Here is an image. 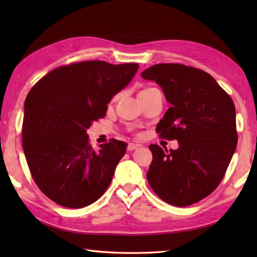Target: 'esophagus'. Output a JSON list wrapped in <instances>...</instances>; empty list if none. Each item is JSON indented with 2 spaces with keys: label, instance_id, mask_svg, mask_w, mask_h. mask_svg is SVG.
Segmentation results:
<instances>
[{
  "label": "esophagus",
  "instance_id": "esophagus-1",
  "mask_svg": "<svg viewBox=\"0 0 257 257\" xmlns=\"http://www.w3.org/2000/svg\"><path fill=\"white\" fill-rule=\"evenodd\" d=\"M139 147H141V145H139V144H129L128 145V147H127V149L129 150V151H134V150H136V149H138Z\"/></svg>",
  "mask_w": 257,
  "mask_h": 257
}]
</instances>
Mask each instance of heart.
Instances as JSON below:
<instances>
[{
  "instance_id": "b5f03b06",
  "label": "heart",
  "mask_w": 257,
  "mask_h": 257,
  "mask_svg": "<svg viewBox=\"0 0 257 257\" xmlns=\"http://www.w3.org/2000/svg\"><path fill=\"white\" fill-rule=\"evenodd\" d=\"M147 89H149V88H147ZM145 90H146V89H145Z\"/></svg>"
}]
</instances>
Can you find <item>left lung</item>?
Here are the masks:
<instances>
[{"label": "left lung", "instance_id": "left-lung-1", "mask_svg": "<svg viewBox=\"0 0 257 257\" xmlns=\"http://www.w3.org/2000/svg\"><path fill=\"white\" fill-rule=\"evenodd\" d=\"M141 77L161 86L171 107L157 125L163 139L178 140L168 151L150 145L147 180L174 206L206 198L221 183L237 145L235 106L210 74L182 64H157Z\"/></svg>", "mask_w": 257, "mask_h": 257}]
</instances>
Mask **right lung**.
Instances as JSON below:
<instances>
[{
  "label": "right lung",
  "mask_w": 257,
  "mask_h": 257,
  "mask_svg": "<svg viewBox=\"0 0 257 257\" xmlns=\"http://www.w3.org/2000/svg\"><path fill=\"white\" fill-rule=\"evenodd\" d=\"M138 68L137 63L78 62L53 69L32 87L22 144L33 180L55 203L80 209L109 187L127 145L110 139L96 152L87 129L106 116L107 103Z\"/></svg>",
  "instance_id": "obj_1"
}]
</instances>
